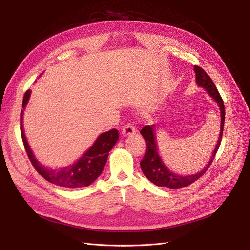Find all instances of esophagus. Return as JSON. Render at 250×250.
Listing matches in <instances>:
<instances>
[{"label": "esophagus", "instance_id": "1", "mask_svg": "<svg viewBox=\"0 0 250 250\" xmlns=\"http://www.w3.org/2000/svg\"><path fill=\"white\" fill-rule=\"evenodd\" d=\"M135 132H137V128L134 127V125L132 123L126 124L122 129V134L123 135H131V134H134Z\"/></svg>", "mask_w": 250, "mask_h": 250}]
</instances>
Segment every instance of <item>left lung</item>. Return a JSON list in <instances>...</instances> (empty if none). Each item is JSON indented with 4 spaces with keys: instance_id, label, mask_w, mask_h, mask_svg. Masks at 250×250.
Instances as JSON below:
<instances>
[{
    "instance_id": "1",
    "label": "left lung",
    "mask_w": 250,
    "mask_h": 250,
    "mask_svg": "<svg viewBox=\"0 0 250 250\" xmlns=\"http://www.w3.org/2000/svg\"><path fill=\"white\" fill-rule=\"evenodd\" d=\"M194 71L196 74V82H197V84L203 87L204 89H207L208 95L213 98V99L218 103L219 107H220V112H221L220 133H219V138L213 153H211L210 160L206 165L204 169H202L200 172H197L196 174H193V175L181 176L171 172L167 167H166V165L163 163L162 158L160 157L157 146H156V140H155V129H154L155 126L152 125V126L143 127L141 130V134L143 135L146 142V151H145V155H144L140 165H141L143 173L145 174V176L151 181V183H153L158 187L168 188H173V190H175V188H181L187 186H190L191 184L194 183V181L199 179L203 174L207 172V170L208 169V167L214 161L219 147H220V143H221L222 134H223L224 120H225V109H224L223 100L220 94H219L216 85L214 84L213 80H211L208 75L204 72V70L201 69V67L198 65H194Z\"/></svg>"
}]
</instances>
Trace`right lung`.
<instances>
[{"label": "right lung", "mask_w": 250, "mask_h": 250, "mask_svg": "<svg viewBox=\"0 0 250 250\" xmlns=\"http://www.w3.org/2000/svg\"><path fill=\"white\" fill-rule=\"evenodd\" d=\"M30 95H31V90L28 89L24 95V99H22V108L26 107ZM22 113H24V110L21 111V140L22 143H24L25 150L30 162L33 165L35 170L44 179L48 180L51 184L62 188H78L89 186L99 177L104 169L105 164H106L108 152L119 140V131L117 129H111L107 132L100 134L99 138L94 143V145L76 163L67 166V167L54 170L42 166L36 160L32 150L30 149L25 137L24 129H22Z\"/></svg>", "instance_id": "right-lung-1"}]
</instances>
